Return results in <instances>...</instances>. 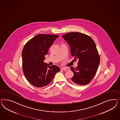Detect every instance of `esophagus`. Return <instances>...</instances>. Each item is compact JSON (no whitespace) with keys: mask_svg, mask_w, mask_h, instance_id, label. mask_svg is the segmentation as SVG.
Segmentation results:
<instances>
[{"mask_svg":"<svg viewBox=\"0 0 120 120\" xmlns=\"http://www.w3.org/2000/svg\"><path fill=\"white\" fill-rule=\"evenodd\" d=\"M69 68H62V70H63V71H68L69 70Z\"/></svg>","mask_w":120,"mask_h":120,"instance_id":"obj_1","label":"esophagus"}]
</instances>
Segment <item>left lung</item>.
<instances>
[{
	"label": "left lung",
	"instance_id": "obj_1",
	"mask_svg": "<svg viewBox=\"0 0 120 120\" xmlns=\"http://www.w3.org/2000/svg\"><path fill=\"white\" fill-rule=\"evenodd\" d=\"M62 37L70 45L75 60H79L76 68L70 67L74 74L72 82L79 85L88 84L95 75L100 62L95 42L89 35L79 32L67 33Z\"/></svg>",
	"mask_w": 120,
	"mask_h": 120
}]
</instances>
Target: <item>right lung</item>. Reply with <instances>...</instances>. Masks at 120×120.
<instances>
[{"instance_id": "obj_1", "label": "right lung", "mask_w": 120, "mask_h": 120, "mask_svg": "<svg viewBox=\"0 0 120 120\" xmlns=\"http://www.w3.org/2000/svg\"><path fill=\"white\" fill-rule=\"evenodd\" d=\"M56 34H38L24 45L22 52V68L27 81L40 88L48 85L60 68L44 62L49 47L58 38Z\"/></svg>"}]
</instances>
